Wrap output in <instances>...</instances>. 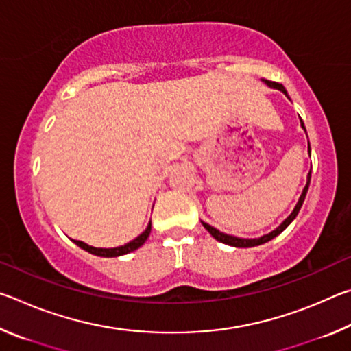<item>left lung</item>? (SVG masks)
<instances>
[{"instance_id": "8db88e82", "label": "left lung", "mask_w": 351, "mask_h": 351, "mask_svg": "<svg viewBox=\"0 0 351 351\" xmlns=\"http://www.w3.org/2000/svg\"><path fill=\"white\" fill-rule=\"evenodd\" d=\"M261 82H265L266 85H268L269 88H272V90L282 91V93L285 94V96H287V97L289 99L288 91L285 90V86L282 85V83H276V82H269V80H261ZM300 122H302V121H300ZM300 125H302V128L305 130L304 122H302ZM305 133H306V130H305ZM308 153H310V156H311L310 142H308ZM310 180H311V171H310V173H308V176H306V184H305L304 190H302L300 198H299V201H297V204H295V207L293 209V212H291L289 215H288L287 218H285L283 221H282L280 224H278L274 230H271V232L266 234V235L258 237V239H240V237H234V235H228V234H224V232H219L218 229L212 228L210 224H207V223H204V221H201V223H203L204 229H207V232H209V234L213 237V239L218 240V241H221V243H224V245H229V246H234V247H254V246H260V245H263V243H268V241H271L272 239H276V237H277L278 234H282L283 230L287 229L291 223H293V219L297 217V213H299L300 207H302V204H304V201H305L308 187H310Z\"/></svg>"}]
</instances>
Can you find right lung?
I'll return each mask as SVG.
<instances>
[{
	"label": "right lung",
	"mask_w": 351,
	"mask_h": 351,
	"mask_svg": "<svg viewBox=\"0 0 351 351\" xmlns=\"http://www.w3.org/2000/svg\"><path fill=\"white\" fill-rule=\"evenodd\" d=\"M150 230H152V221L148 223L147 229L144 230V232L136 237L134 240L127 243V245L117 246V247H108V249H106V247H94V246L86 245V243L79 241V240H73V241L75 243L77 246L82 247L83 251L90 252L93 255H97V257H121V255H125V254L133 252V251H136V249L144 245L145 240L148 239V235H150Z\"/></svg>",
	"instance_id": "obj_1"
}]
</instances>
